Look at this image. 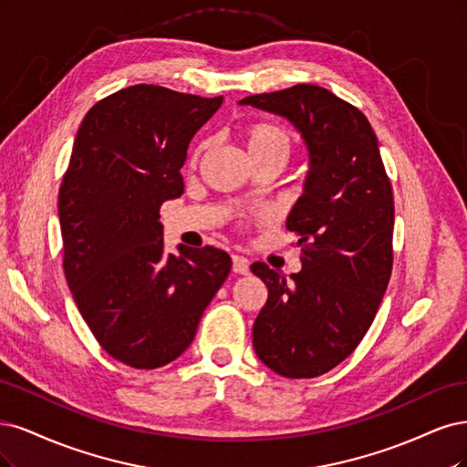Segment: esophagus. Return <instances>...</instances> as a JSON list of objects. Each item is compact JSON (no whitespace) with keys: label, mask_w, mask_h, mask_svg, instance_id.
Wrapping results in <instances>:
<instances>
[{"label":"esophagus","mask_w":467,"mask_h":467,"mask_svg":"<svg viewBox=\"0 0 467 467\" xmlns=\"http://www.w3.org/2000/svg\"><path fill=\"white\" fill-rule=\"evenodd\" d=\"M233 272L238 275H246L250 272V264L243 255H233Z\"/></svg>","instance_id":"obj_1"}]
</instances>
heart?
<instances>
[{"label": "heart", "instance_id": "b5f03b06", "mask_svg": "<svg viewBox=\"0 0 467 467\" xmlns=\"http://www.w3.org/2000/svg\"><path fill=\"white\" fill-rule=\"evenodd\" d=\"M244 141L250 159L267 157V155H279L287 159L291 140L289 133L285 131L281 126L274 122H254L244 131ZM202 147L193 153V161L200 157Z\"/></svg>", "mask_w": 467, "mask_h": 467}]
</instances>
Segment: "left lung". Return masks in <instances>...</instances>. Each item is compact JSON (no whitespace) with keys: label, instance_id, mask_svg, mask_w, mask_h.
Listing matches in <instances>:
<instances>
[{"label":"left lung","instance_id":"8db88e82","mask_svg":"<svg viewBox=\"0 0 467 467\" xmlns=\"http://www.w3.org/2000/svg\"><path fill=\"white\" fill-rule=\"evenodd\" d=\"M243 107L275 114L308 151L303 193L287 217L298 236V274L264 262L267 300L252 327L255 355L285 379L337 367L365 337L392 274L394 195L367 116L327 88L295 85L252 95Z\"/></svg>","mask_w":467,"mask_h":467}]
</instances>
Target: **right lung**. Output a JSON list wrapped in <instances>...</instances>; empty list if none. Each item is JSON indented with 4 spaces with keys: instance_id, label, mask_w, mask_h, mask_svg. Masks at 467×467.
<instances>
[{
    "instance_id": "obj_1",
    "label": "right lung",
    "mask_w": 467,
    "mask_h": 467,
    "mask_svg": "<svg viewBox=\"0 0 467 467\" xmlns=\"http://www.w3.org/2000/svg\"><path fill=\"white\" fill-rule=\"evenodd\" d=\"M223 104L157 85L97 102L75 135L57 198L64 272L102 349L133 368L182 355L231 272L213 246L164 252L159 209L184 193L188 145Z\"/></svg>"
}]
</instances>
